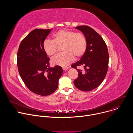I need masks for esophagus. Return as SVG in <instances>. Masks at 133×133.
Returning <instances> with one entry per match:
<instances>
[{
	"label": "esophagus",
	"instance_id": "esophagus-1",
	"mask_svg": "<svg viewBox=\"0 0 133 133\" xmlns=\"http://www.w3.org/2000/svg\"><path fill=\"white\" fill-rule=\"evenodd\" d=\"M69 69L68 67H63V69L64 70H68Z\"/></svg>",
	"mask_w": 133,
	"mask_h": 133
}]
</instances>
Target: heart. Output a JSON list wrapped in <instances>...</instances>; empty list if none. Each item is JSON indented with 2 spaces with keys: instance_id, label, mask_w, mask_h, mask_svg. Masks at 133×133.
<instances>
[{
  "instance_id": "1",
  "label": "heart",
  "mask_w": 133,
  "mask_h": 133,
  "mask_svg": "<svg viewBox=\"0 0 133 133\" xmlns=\"http://www.w3.org/2000/svg\"><path fill=\"white\" fill-rule=\"evenodd\" d=\"M53 40H45L43 44V50L49 56L54 55L57 46H62L64 52L51 59L53 65L66 67L74 59L79 58L84 55L87 48L86 38L82 32L61 29L56 32L52 36Z\"/></svg>"
}]
</instances>
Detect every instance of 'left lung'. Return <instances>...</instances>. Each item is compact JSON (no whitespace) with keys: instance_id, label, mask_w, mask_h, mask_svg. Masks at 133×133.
I'll return each instance as SVG.
<instances>
[{"instance_id":"1","label":"left lung","mask_w":133,"mask_h":133,"mask_svg":"<svg viewBox=\"0 0 133 133\" xmlns=\"http://www.w3.org/2000/svg\"><path fill=\"white\" fill-rule=\"evenodd\" d=\"M81 31L87 41V48L80 61L71 66L78 72V76L74 81L79 90L90 91L98 87L104 81L108 68L109 55L107 46L102 37L92 28L87 26L75 27ZM84 67V71L76 68Z\"/></svg>"}]
</instances>
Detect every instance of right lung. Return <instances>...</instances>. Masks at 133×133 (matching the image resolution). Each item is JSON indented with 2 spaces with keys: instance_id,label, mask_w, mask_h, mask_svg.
Masks as SVG:
<instances>
[{
  "instance_id": "1",
  "label": "right lung",
  "mask_w": 133,
  "mask_h": 133,
  "mask_svg": "<svg viewBox=\"0 0 133 133\" xmlns=\"http://www.w3.org/2000/svg\"><path fill=\"white\" fill-rule=\"evenodd\" d=\"M50 29H36L21 42L17 53V66L21 77L28 88L34 93L47 96L58 88L63 74L61 66H49V58L43 44Z\"/></svg>"
}]
</instances>
